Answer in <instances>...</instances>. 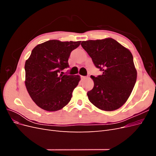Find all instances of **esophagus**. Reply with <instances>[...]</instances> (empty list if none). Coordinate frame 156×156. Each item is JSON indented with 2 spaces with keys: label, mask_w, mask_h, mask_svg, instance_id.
<instances>
[{
  "label": "esophagus",
  "mask_w": 156,
  "mask_h": 156,
  "mask_svg": "<svg viewBox=\"0 0 156 156\" xmlns=\"http://www.w3.org/2000/svg\"><path fill=\"white\" fill-rule=\"evenodd\" d=\"M81 79H82V80H83V79H87V77H86V76H83V75H81Z\"/></svg>",
  "instance_id": "1"
}]
</instances>
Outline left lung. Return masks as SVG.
Instances as JSON below:
<instances>
[{
	"mask_svg": "<svg viewBox=\"0 0 156 156\" xmlns=\"http://www.w3.org/2000/svg\"><path fill=\"white\" fill-rule=\"evenodd\" d=\"M94 65L103 72L90 77L94 88L87 92L88 100L103 111H112L129 98L136 80V70L130 51L115 40L108 38L81 42Z\"/></svg>",
	"mask_w": 156,
	"mask_h": 156,
	"instance_id": "1",
	"label": "left lung"
}]
</instances>
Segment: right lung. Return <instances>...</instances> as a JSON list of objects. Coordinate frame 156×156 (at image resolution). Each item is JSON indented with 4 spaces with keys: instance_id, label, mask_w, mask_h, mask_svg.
Returning a JSON list of instances; mask_svg holds the SVG:
<instances>
[{
    "instance_id": "right-lung-1",
    "label": "right lung",
    "mask_w": 156,
    "mask_h": 156,
    "mask_svg": "<svg viewBox=\"0 0 156 156\" xmlns=\"http://www.w3.org/2000/svg\"><path fill=\"white\" fill-rule=\"evenodd\" d=\"M79 41L52 40L36 45L25 65V86L32 100L42 109L56 111L66 105L81 80L79 75H63L71 52Z\"/></svg>"
}]
</instances>
